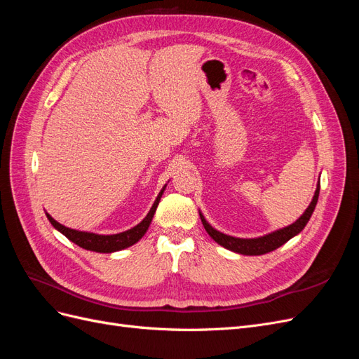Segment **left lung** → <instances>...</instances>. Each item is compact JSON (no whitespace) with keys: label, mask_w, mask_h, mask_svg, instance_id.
<instances>
[{"label":"left lung","mask_w":359,"mask_h":359,"mask_svg":"<svg viewBox=\"0 0 359 359\" xmlns=\"http://www.w3.org/2000/svg\"><path fill=\"white\" fill-rule=\"evenodd\" d=\"M319 190H320V182H318L316 191H314V196L309 205V208L304 211V214L295 223L283 227V229L274 231V232H271L264 236H259V238H236V236L222 233L217 229H214V227L205 220L202 212H199V215H201V220H202L205 231L208 232V235L217 244H220L222 247L231 250V252L240 253V255L259 256V255H265V253L273 252V250L281 247L285 243H287L290 238L298 235L304 229V227H306L314 208H316V203L319 199Z\"/></svg>","instance_id":"8db88e82"}]
</instances>
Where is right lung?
Returning <instances> with one entry per match:
<instances>
[{"label":"right lung","mask_w":359,"mask_h":359,"mask_svg":"<svg viewBox=\"0 0 359 359\" xmlns=\"http://www.w3.org/2000/svg\"><path fill=\"white\" fill-rule=\"evenodd\" d=\"M165 189H166V186L160 190L157 199L154 201L149 212L147 214V217L142 222L136 224L135 227H132V229L119 232V233H114V235H99V233H93V232H82V231L70 229V227L62 226L57 220H53L48 212H46V217H48V220L50 222V224L55 227L58 232H61L64 236H67L69 240L72 243H74L76 245H79L85 250H90V252L114 253V252H119V250H124L130 245L136 244L140 240V238H142L147 233L151 222H153L154 212L157 210V205L161 199V194H163V191H165Z\"/></svg>","instance_id":"add662e5"}]
</instances>
